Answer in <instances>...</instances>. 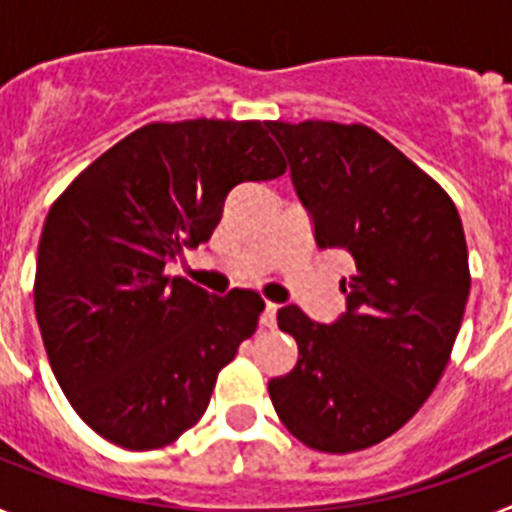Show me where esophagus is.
Returning a JSON list of instances; mask_svg holds the SVG:
<instances>
[{
	"instance_id": "1",
	"label": "esophagus",
	"mask_w": 512,
	"mask_h": 512,
	"mask_svg": "<svg viewBox=\"0 0 512 512\" xmlns=\"http://www.w3.org/2000/svg\"><path fill=\"white\" fill-rule=\"evenodd\" d=\"M277 310H279V305H274V302H266L264 312H261V325H264V328H274V325H277Z\"/></svg>"
}]
</instances>
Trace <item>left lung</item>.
<instances>
[{"label": "left lung", "instance_id": "left-lung-1", "mask_svg": "<svg viewBox=\"0 0 512 512\" xmlns=\"http://www.w3.org/2000/svg\"><path fill=\"white\" fill-rule=\"evenodd\" d=\"M269 130L315 243L356 264L336 323H315L297 305L277 312L300 354L271 379L269 397L310 449H369L418 413L449 364L472 284L461 217L441 184L366 125L277 120Z\"/></svg>", "mask_w": 512, "mask_h": 512}]
</instances>
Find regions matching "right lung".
Here are the masks:
<instances>
[{
	"label": "right lung",
	"instance_id": "obj_1",
	"mask_svg": "<svg viewBox=\"0 0 512 512\" xmlns=\"http://www.w3.org/2000/svg\"><path fill=\"white\" fill-rule=\"evenodd\" d=\"M287 171L269 122H151L104 151L45 217L35 318L79 418L122 449L169 446L256 333L253 289L215 297L166 264L210 241L225 197Z\"/></svg>",
	"mask_w": 512,
	"mask_h": 512
}]
</instances>
